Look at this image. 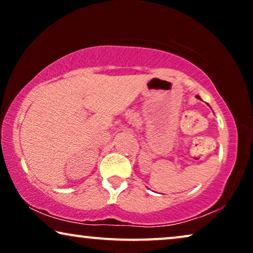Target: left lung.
<instances>
[{
	"label": "left lung",
	"mask_w": 253,
	"mask_h": 253,
	"mask_svg": "<svg viewBox=\"0 0 253 253\" xmlns=\"http://www.w3.org/2000/svg\"><path fill=\"white\" fill-rule=\"evenodd\" d=\"M197 98H198V99H200V96H199V95H197Z\"/></svg>",
	"instance_id": "obj_1"
}]
</instances>
